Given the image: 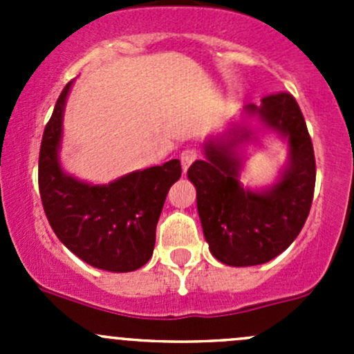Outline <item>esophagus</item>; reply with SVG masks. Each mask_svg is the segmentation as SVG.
I'll list each match as a JSON object with an SVG mask.
<instances>
[{
	"label": "esophagus",
	"mask_w": 354,
	"mask_h": 354,
	"mask_svg": "<svg viewBox=\"0 0 354 354\" xmlns=\"http://www.w3.org/2000/svg\"><path fill=\"white\" fill-rule=\"evenodd\" d=\"M197 159H198V151H195V149H185V151H181L180 154V160L181 164H183V169H187V167Z\"/></svg>",
	"instance_id": "1"
}]
</instances>
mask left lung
Instances as JSON below:
<instances>
[{"instance_id":"left-lung-1","label":"left lung","mask_w":354,"mask_h":354,"mask_svg":"<svg viewBox=\"0 0 354 354\" xmlns=\"http://www.w3.org/2000/svg\"><path fill=\"white\" fill-rule=\"evenodd\" d=\"M245 111L288 140L289 162L279 180L260 192L240 183L238 147L253 135L243 124L207 142V159L195 160L188 169L210 253L233 267L260 266L283 253L305 226L315 190L312 138L296 99L279 92L266 95L260 106H245Z\"/></svg>"}]
</instances>
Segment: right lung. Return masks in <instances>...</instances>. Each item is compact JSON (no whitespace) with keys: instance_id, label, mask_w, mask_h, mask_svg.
Segmentation results:
<instances>
[{"instance_id":"obj_1","label":"right lung","mask_w":354,"mask_h":354,"mask_svg":"<svg viewBox=\"0 0 354 354\" xmlns=\"http://www.w3.org/2000/svg\"><path fill=\"white\" fill-rule=\"evenodd\" d=\"M68 82L44 128L39 152V192L53 231L88 266L109 272H131L151 260L156 227L167 192L181 176V164L133 171L109 185H88L59 164Z\"/></svg>"}]
</instances>
